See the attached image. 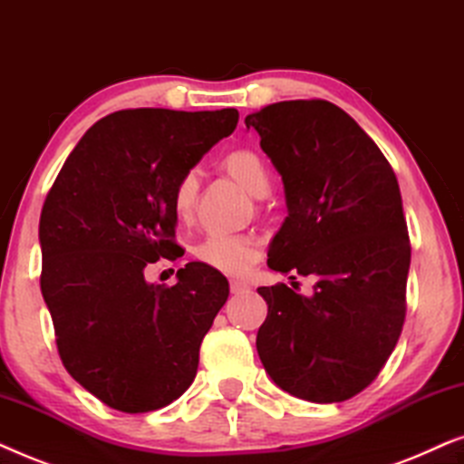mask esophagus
Instances as JSON below:
<instances>
[{
	"instance_id": "1",
	"label": "esophagus",
	"mask_w": 464,
	"mask_h": 464,
	"mask_svg": "<svg viewBox=\"0 0 464 464\" xmlns=\"http://www.w3.org/2000/svg\"><path fill=\"white\" fill-rule=\"evenodd\" d=\"M228 286H231L233 295H242V293H248V290H250V284L244 282V280H231Z\"/></svg>"
}]
</instances>
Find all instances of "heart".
I'll return each instance as SVG.
<instances>
[{"instance_id": "1", "label": "heart", "mask_w": 464, "mask_h": 464, "mask_svg": "<svg viewBox=\"0 0 464 464\" xmlns=\"http://www.w3.org/2000/svg\"><path fill=\"white\" fill-rule=\"evenodd\" d=\"M225 168L248 193L261 197L269 188V174L265 163L256 152L248 148L228 152ZM197 190H199V171L187 169L178 178L174 193H171V208L178 218L187 220L193 214ZM193 255L199 263L208 265L222 274L239 276L246 274L261 256V244L248 233H208L206 237L195 244Z\"/></svg>"}]
</instances>
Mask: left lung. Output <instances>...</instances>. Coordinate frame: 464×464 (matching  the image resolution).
Wrapping results in <instances>:
<instances>
[{
	"label": "left lung",
	"mask_w": 464,
	"mask_h": 464,
	"mask_svg": "<svg viewBox=\"0 0 464 464\" xmlns=\"http://www.w3.org/2000/svg\"><path fill=\"white\" fill-rule=\"evenodd\" d=\"M280 171L288 216L267 252L282 276L316 277L312 296L261 286L256 335L265 372L312 403L362 392L403 331L410 233L397 176L358 122L326 99H295L246 116Z\"/></svg>",
	"instance_id": "1"
}]
</instances>
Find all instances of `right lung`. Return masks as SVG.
<instances>
[{"label": "right lung", "mask_w": 464, "mask_h": 464, "mask_svg": "<svg viewBox=\"0 0 464 464\" xmlns=\"http://www.w3.org/2000/svg\"><path fill=\"white\" fill-rule=\"evenodd\" d=\"M237 110H119L82 135L40 216V288L67 373L112 410L154 411L193 384L199 348L228 296L203 263L178 282L148 284L159 258L176 261L171 193Z\"/></svg>", "instance_id": "right-lung-1"}]
</instances>
